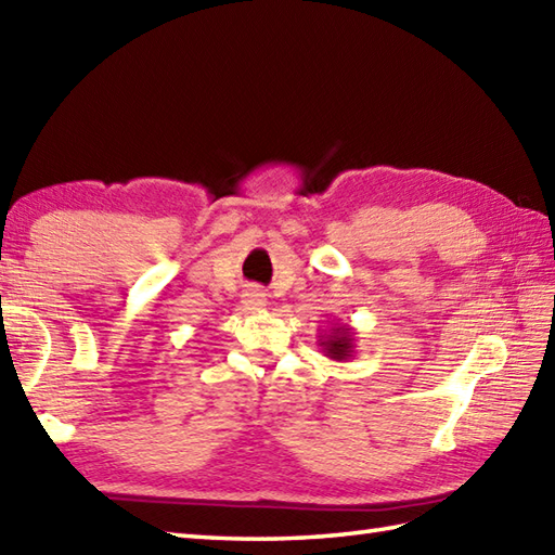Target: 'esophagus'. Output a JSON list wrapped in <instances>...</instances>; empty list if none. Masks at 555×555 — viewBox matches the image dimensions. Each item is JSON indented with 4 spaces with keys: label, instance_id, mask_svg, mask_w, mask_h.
<instances>
[{
    "label": "esophagus",
    "instance_id": "1",
    "mask_svg": "<svg viewBox=\"0 0 555 555\" xmlns=\"http://www.w3.org/2000/svg\"><path fill=\"white\" fill-rule=\"evenodd\" d=\"M243 302H245L247 310H262L267 305V296L259 288H250V291L243 293Z\"/></svg>",
    "mask_w": 555,
    "mask_h": 555
}]
</instances>
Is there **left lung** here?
<instances>
[{
	"label": "left lung",
	"instance_id": "8db88e82",
	"mask_svg": "<svg viewBox=\"0 0 555 555\" xmlns=\"http://www.w3.org/2000/svg\"><path fill=\"white\" fill-rule=\"evenodd\" d=\"M317 344L322 346V352L328 360L348 362L356 358V328H352L350 324L334 322L332 326H328V332H324L320 336Z\"/></svg>",
	"mask_w": 555,
	"mask_h": 555
}]
</instances>
